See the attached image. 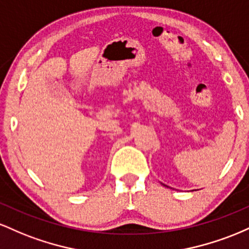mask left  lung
<instances>
[{
  "instance_id": "8db88e82",
  "label": "left lung",
  "mask_w": 249,
  "mask_h": 249,
  "mask_svg": "<svg viewBox=\"0 0 249 249\" xmlns=\"http://www.w3.org/2000/svg\"><path fill=\"white\" fill-rule=\"evenodd\" d=\"M165 186H166V185H165Z\"/></svg>"
}]
</instances>
